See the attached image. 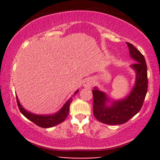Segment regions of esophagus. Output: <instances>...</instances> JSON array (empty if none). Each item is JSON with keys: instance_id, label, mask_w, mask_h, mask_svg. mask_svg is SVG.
I'll list each match as a JSON object with an SVG mask.
<instances>
[{"instance_id": "esophagus-1", "label": "esophagus", "mask_w": 160, "mask_h": 160, "mask_svg": "<svg viewBox=\"0 0 160 160\" xmlns=\"http://www.w3.org/2000/svg\"><path fill=\"white\" fill-rule=\"evenodd\" d=\"M94 84H95V81H94L92 78H87L84 80V87L85 88L91 89L93 87Z\"/></svg>"}]
</instances>
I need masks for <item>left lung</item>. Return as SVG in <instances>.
<instances>
[{
	"label": "left lung",
	"mask_w": 160,
	"mask_h": 160,
	"mask_svg": "<svg viewBox=\"0 0 160 160\" xmlns=\"http://www.w3.org/2000/svg\"><path fill=\"white\" fill-rule=\"evenodd\" d=\"M130 57L135 63L131 68L136 73L134 87L128 97L116 100L108 106V98L97 87L92 90L93 113L95 117L102 123L116 125L125 123L139 112L143 104L148 89L147 65L143 54L132 43L127 42Z\"/></svg>",
	"instance_id": "left-lung-1"
}]
</instances>
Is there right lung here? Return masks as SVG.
<instances>
[{
  "label": "right lung",
  "instance_id": "obj_1",
  "mask_svg": "<svg viewBox=\"0 0 160 160\" xmlns=\"http://www.w3.org/2000/svg\"><path fill=\"white\" fill-rule=\"evenodd\" d=\"M78 92V89L73 93V95L77 94ZM16 98L17 101V106H18V108L19 109V111H21V113H22L28 119H29L30 121H31L32 122H33L34 124H36V125L43 128H52V127L56 126L59 124L62 123V122H64L65 119L67 118L68 115L70 111V105H71L72 100H73L72 98H70V99L65 102L64 106H62V108H61L58 112L54 113V114L37 115L26 111L25 109L21 106L20 102H19L18 98H17V95Z\"/></svg>",
  "mask_w": 160,
  "mask_h": 160
}]
</instances>
